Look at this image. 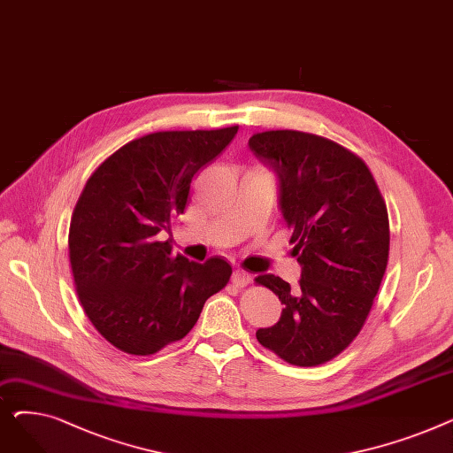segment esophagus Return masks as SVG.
I'll return each mask as SVG.
<instances>
[{"instance_id":"obj_1","label":"esophagus","mask_w":453,"mask_h":453,"mask_svg":"<svg viewBox=\"0 0 453 453\" xmlns=\"http://www.w3.org/2000/svg\"><path fill=\"white\" fill-rule=\"evenodd\" d=\"M231 280L236 284V287H246V284H250V280H251V275L244 270H234Z\"/></svg>"}]
</instances>
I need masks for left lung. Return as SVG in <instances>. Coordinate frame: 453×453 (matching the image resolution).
<instances>
[{
  "instance_id": "left-lung-1",
  "label": "left lung",
  "mask_w": 453,
  "mask_h": 453,
  "mask_svg": "<svg viewBox=\"0 0 453 453\" xmlns=\"http://www.w3.org/2000/svg\"><path fill=\"white\" fill-rule=\"evenodd\" d=\"M248 147L277 176L301 266L296 288L272 273L255 279L284 304L257 340L284 362L314 367L349 347L371 312L389 257L388 209L367 165L334 141L270 130Z\"/></svg>"
}]
</instances>
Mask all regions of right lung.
Segmentation results:
<instances>
[{"label":"right lung","mask_w":453,"mask_h":453,"mask_svg":"<svg viewBox=\"0 0 453 453\" xmlns=\"http://www.w3.org/2000/svg\"><path fill=\"white\" fill-rule=\"evenodd\" d=\"M239 127L156 132L113 152L88 180L69 226V260L84 312L119 350L147 356L188 334L231 266L174 255L173 222L190 183Z\"/></svg>","instance_id":"add662e5"}]
</instances>
